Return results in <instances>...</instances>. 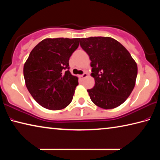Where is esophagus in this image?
I'll return each mask as SVG.
<instances>
[{
    "label": "esophagus",
    "instance_id": "34e87169",
    "mask_svg": "<svg viewBox=\"0 0 160 160\" xmlns=\"http://www.w3.org/2000/svg\"><path fill=\"white\" fill-rule=\"evenodd\" d=\"M87 76H88V73H86V72H84L82 75H78V77H79L80 79H81V80H83L84 78H85Z\"/></svg>",
    "mask_w": 160,
    "mask_h": 160
}]
</instances>
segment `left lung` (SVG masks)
Returning a JSON list of instances; mask_svg holds the SVG:
<instances>
[{
    "instance_id": "8db88e82",
    "label": "left lung",
    "mask_w": 160,
    "mask_h": 160,
    "mask_svg": "<svg viewBox=\"0 0 160 160\" xmlns=\"http://www.w3.org/2000/svg\"><path fill=\"white\" fill-rule=\"evenodd\" d=\"M80 47L91 60L94 88L88 90L94 104L109 109L126 101L133 90L138 66L126 48L111 37L80 39Z\"/></svg>"
}]
</instances>
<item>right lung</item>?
Instances as JSON below:
<instances>
[{
    "mask_svg": "<svg viewBox=\"0 0 160 160\" xmlns=\"http://www.w3.org/2000/svg\"><path fill=\"white\" fill-rule=\"evenodd\" d=\"M80 39H45L29 53L23 68L27 88L46 109H64L72 102L78 78L69 71V59Z\"/></svg>",
    "mask_w": 160,
    "mask_h": 160,
    "instance_id": "obj_1",
    "label": "right lung"
}]
</instances>
